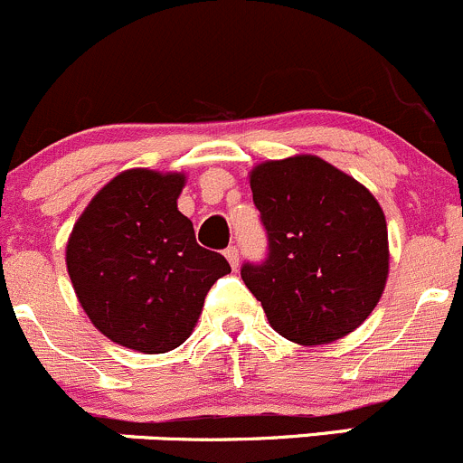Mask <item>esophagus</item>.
I'll list each match as a JSON object with an SVG mask.
<instances>
[{"label": "esophagus", "instance_id": "1", "mask_svg": "<svg viewBox=\"0 0 463 463\" xmlns=\"http://www.w3.org/2000/svg\"><path fill=\"white\" fill-rule=\"evenodd\" d=\"M225 259L230 260V265H232L233 269L238 268V250H236V247H233V245L227 247V250H225Z\"/></svg>", "mask_w": 463, "mask_h": 463}]
</instances>
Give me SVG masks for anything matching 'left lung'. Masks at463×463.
I'll use <instances>...</instances> for the list:
<instances>
[{"instance_id":"obj_1","label":"left lung","mask_w":463,"mask_h":463,"mask_svg":"<svg viewBox=\"0 0 463 463\" xmlns=\"http://www.w3.org/2000/svg\"><path fill=\"white\" fill-rule=\"evenodd\" d=\"M250 186L269 251L241 277L269 326L304 346L354 333L389 274L385 213L372 191L315 155L259 164Z\"/></svg>"}]
</instances>
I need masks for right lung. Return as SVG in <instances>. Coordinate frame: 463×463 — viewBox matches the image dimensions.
<instances>
[{
	"label": "right lung",
	"instance_id": "add662e5",
	"mask_svg": "<svg viewBox=\"0 0 463 463\" xmlns=\"http://www.w3.org/2000/svg\"><path fill=\"white\" fill-rule=\"evenodd\" d=\"M184 173L130 168L91 198L67 241V272L90 322L139 354H166L194 333L209 288L232 272L195 242L177 209Z\"/></svg>",
	"mask_w": 463,
	"mask_h": 463
}]
</instances>
